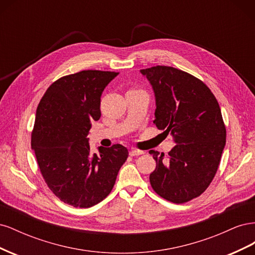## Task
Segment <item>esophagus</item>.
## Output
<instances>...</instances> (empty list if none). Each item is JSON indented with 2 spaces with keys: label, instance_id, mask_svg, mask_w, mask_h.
<instances>
[{
  "label": "esophagus",
  "instance_id": "1",
  "mask_svg": "<svg viewBox=\"0 0 255 255\" xmlns=\"http://www.w3.org/2000/svg\"><path fill=\"white\" fill-rule=\"evenodd\" d=\"M144 152L141 150H130L129 151V155L130 156H138V155H141Z\"/></svg>",
  "mask_w": 255,
  "mask_h": 255
}]
</instances>
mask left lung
Masks as SVG:
<instances>
[{
	"mask_svg": "<svg viewBox=\"0 0 255 255\" xmlns=\"http://www.w3.org/2000/svg\"><path fill=\"white\" fill-rule=\"evenodd\" d=\"M140 72L155 94L153 123L176 143L167 157L149 151L156 161L151 186L168 201L188 202L210 186L225 149L227 129L218 101L201 80L176 68L156 66Z\"/></svg>",
	"mask_w": 255,
	"mask_h": 255,
	"instance_id": "1",
	"label": "left lung"
}]
</instances>
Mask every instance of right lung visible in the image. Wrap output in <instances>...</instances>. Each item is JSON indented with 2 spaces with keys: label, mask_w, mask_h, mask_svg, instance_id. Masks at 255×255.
Segmentation results:
<instances>
[{
  "label": "right lung",
  "mask_w": 255,
  "mask_h": 255,
  "mask_svg": "<svg viewBox=\"0 0 255 255\" xmlns=\"http://www.w3.org/2000/svg\"><path fill=\"white\" fill-rule=\"evenodd\" d=\"M118 72L84 70L54 82L37 107L32 149L44 182L60 201L88 208L111 194L128 152L122 144L92 154L87 135L101 117V96Z\"/></svg>",
  "instance_id": "add662e5"
}]
</instances>
